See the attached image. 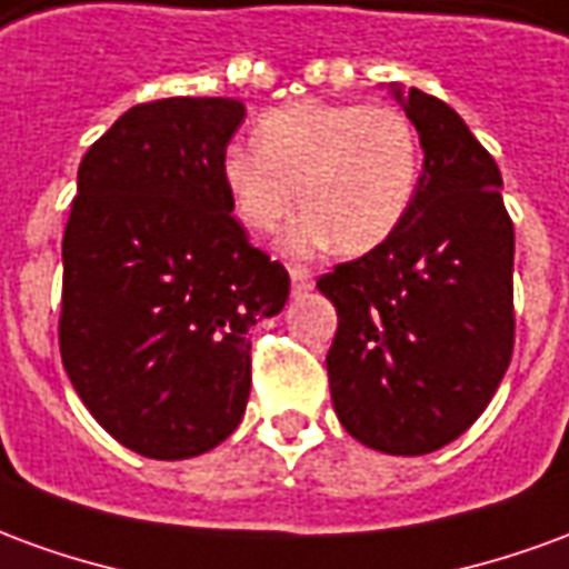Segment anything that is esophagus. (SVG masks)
Instances as JSON below:
<instances>
[{
	"instance_id": "1",
	"label": "esophagus",
	"mask_w": 569,
	"mask_h": 569,
	"mask_svg": "<svg viewBox=\"0 0 569 569\" xmlns=\"http://www.w3.org/2000/svg\"><path fill=\"white\" fill-rule=\"evenodd\" d=\"M289 277H292V292H296V296L308 292L310 286H313V277H310V271L305 264H292V268H289Z\"/></svg>"
}]
</instances>
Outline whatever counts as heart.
<instances>
[{
	"mask_svg": "<svg viewBox=\"0 0 569 569\" xmlns=\"http://www.w3.org/2000/svg\"><path fill=\"white\" fill-rule=\"evenodd\" d=\"M418 176V128L390 103L277 106L256 121V146L231 142L219 158L237 222L256 234L286 222L298 186L305 212L286 234L292 252L381 247L406 219Z\"/></svg>",
	"mask_w": 569,
	"mask_h": 569,
	"instance_id": "b5f03b06",
	"label": "heart"
}]
</instances>
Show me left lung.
Segmentation results:
<instances>
[{"label": "left lung", "mask_w": 569, "mask_h": 569, "mask_svg": "<svg viewBox=\"0 0 569 569\" xmlns=\"http://www.w3.org/2000/svg\"><path fill=\"white\" fill-rule=\"evenodd\" d=\"M423 146L406 219L317 286L338 310L326 357L338 420L375 451L418 457L463 436L515 345V228L502 176L439 97H402Z\"/></svg>", "instance_id": "1"}]
</instances>
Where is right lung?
<instances>
[{"instance_id": "add662e5", "label": "right lung", "mask_w": 569, "mask_h": 569, "mask_svg": "<svg viewBox=\"0 0 569 569\" xmlns=\"http://www.w3.org/2000/svg\"><path fill=\"white\" fill-rule=\"evenodd\" d=\"M228 97L128 109L79 167L63 231L60 357L97 423L151 460L210 451L247 411L249 329L289 273L231 219Z\"/></svg>"}]
</instances>
